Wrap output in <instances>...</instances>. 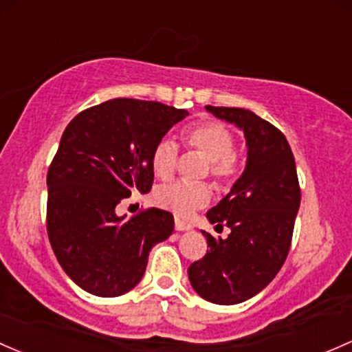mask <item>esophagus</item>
<instances>
[{
    "label": "esophagus",
    "mask_w": 352,
    "mask_h": 352,
    "mask_svg": "<svg viewBox=\"0 0 352 352\" xmlns=\"http://www.w3.org/2000/svg\"><path fill=\"white\" fill-rule=\"evenodd\" d=\"M188 229H192V226L188 224V223H186V221H182V219H179V217H177L175 219V231H188Z\"/></svg>",
    "instance_id": "34e87169"
}]
</instances>
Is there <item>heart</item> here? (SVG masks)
I'll use <instances>...</instances> for the list:
<instances>
[{"instance_id": "b5f03b06", "label": "heart", "mask_w": 352, "mask_h": 352, "mask_svg": "<svg viewBox=\"0 0 352 352\" xmlns=\"http://www.w3.org/2000/svg\"><path fill=\"white\" fill-rule=\"evenodd\" d=\"M187 146L197 150L207 158L210 173L217 186H226L236 175L234 136L231 129L219 121H204L188 128L184 135ZM179 157V148L170 138H162L151 151V168L155 175L166 179L173 173ZM155 201L160 207L170 210L175 216L187 217L195 209H201L210 201V187L206 182H175L164 184L155 192Z\"/></svg>"}]
</instances>
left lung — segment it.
<instances>
[{
  "label": "left lung",
  "instance_id": "obj_1",
  "mask_svg": "<svg viewBox=\"0 0 352 352\" xmlns=\"http://www.w3.org/2000/svg\"><path fill=\"white\" fill-rule=\"evenodd\" d=\"M246 138V166L231 190L207 212L210 224L231 229L216 239L202 231L207 253L188 266L192 288L207 302L234 305L254 297L280 272L300 207L295 158L278 128L250 109L206 106Z\"/></svg>",
  "mask_w": 352,
  "mask_h": 352
}]
</instances>
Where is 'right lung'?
I'll return each instance as SVG.
<instances>
[{
  "label": "right lung",
  "instance_id": "1",
  "mask_svg": "<svg viewBox=\"0 0 352 352\" xmlns=\"http://www.w3.org/2000/svg\"><path fill=\"white\" fill-rule=\"evenodd\" d=\"M186 109L116 98L77 114L47 173V232L62 270L82 290L120 297L143 278L148 254L173 232L166 210L126 219L116 206L150 192L151 151Z\"/></svg>",
  "mask_w": 352,
  "mask_h": 352
}]
</instances>
